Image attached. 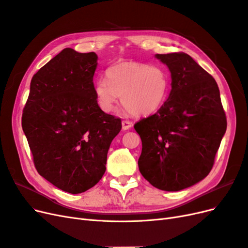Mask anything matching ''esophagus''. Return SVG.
Instances as JSON below:
<instances>
[{
	"instance_id": "1",
	"label": "esophagus",
	"mask_w": 248,
	"mask_h": 248,
	"mask_svg": "<svg viewBox=\"0 0 248 248\" xmlns=\"http://www.w3.org/2000/svg\"><path fill=\"white\" fill-rule=\"evenodd\" d=\"M122 124H123V130H124V131L129 130L130 127H132V125H133L132 122H130V121H123V122H122Z\"/></svg>"
}]
</instances>
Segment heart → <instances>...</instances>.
Here are the masks:
<instances>
[{"label": "heart", "mask_w": 248, "mask_h": 248, "mask_svg": "<svg viewBox=\"0 0 248 248\" xmlns=\"http://www.w3.org/2000/svg\"><path fill=\"white\" fill-rule=\"evenodd\" d=\"M106 78L94 83V94L104 112H112L121 95L123 105L134 115H150L161 108L170 91V76L161 66L123 62L106 70Z\"/></svg>", "instance_id": "1"}]
</instances>
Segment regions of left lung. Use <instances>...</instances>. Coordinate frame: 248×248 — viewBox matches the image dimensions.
I'll return each instance as SVG.
<instances>
[{"label": "left lung", "instance_id": "8db88e82", "mask_svg": "<svg viewBox=\"0 0 248 248\" xmlns=\"http://www.w3.org/2000/svg\"><path fill=\"white\" fill-rule=\"evenodd\" d=\"M155 58L169 68L172 90L157 112L134 125L142 141L138 166L151 186L177 191L209 174L227 118L217 81L188 54Z\"/></svg>", "mask_w": 248, "mask_h": 248}]
</instances>
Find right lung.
I'll return each instance as SVG.
<instances>
[{"instance_id": "add662e5", "label": "right lung", "mask_w": 248, "mask_h": 248, "mask_svg": "<svg viewBox=\"0 0 248 248\" xmlns=\"http://www.w3.org/2000/svg\"><path fill=\"white\" fill-rule=\"evenodd\" d=\"M94 52L65 48L31 78L21 125L38 173L54 186L80 194L106 171L122 119L104 112L94 94Z\"/></svg>"}]
</instances>
